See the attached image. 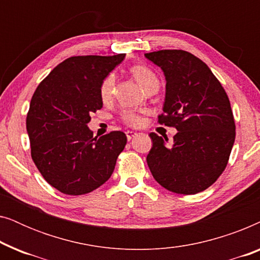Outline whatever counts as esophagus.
Returning <instances> with one entry per match:
<instances>
[{"label":"esophagus","instance_id":"esophagus-1","mask_svg":"<svg viewBox=\"0 0 260 260\" xmlns=\"http://www.w3.org/2000/svg\"><path fill=\"white\" fill-rule=\"evenodd\" d=\"M125 135H126V138H127V141H130L131 138H134L135 136H136L137 134L135 133V131H126Z\"/></svg>","mask_w":260,"mask_h":260}]
</instances>
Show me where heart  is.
I'll use <instances>...</instances> for the list:
<instances>
[{
  "label": "heart",
  "mask_w": 260,
  "mask_h": 260,
  "mask_svg": "<svg viewBox=\"0 0 260 260\" xmlns=\"http://www.w3.org/2000/svg\"><path fill=\"white\" fill-rule=\"evenodd\" d=\"M130 73L136 79L137 83L147 92L154 90V88H158L159 86V80L157 76L148 66L134 65L130 67ZM115 84L116 79L115 76H112V74L104 78V80L102 81L99 93H101V98L103 102H109L112 98L113 91H115ZM120 120L129 126H138L142 123L141 112L126 110V111H123L120 113Z\"/></svg>",
  "instance_id": "b5f03b06"
}]
</instances>
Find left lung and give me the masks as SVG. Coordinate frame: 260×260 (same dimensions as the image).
I'll use <instances>...</instances> for the list:
<instances>
[{"mask_svg": "<svg viewBox=\"0 0 260 260\" xmlns=\"http://www.w3.org/2000/svg\"><path fill=\"white\" fill-rule=\"evenodd\" d=\"M166 76V101L157 122L175 127L168 137L150 134L149 169L163 188L190 195L211 187L225 170L236 138L226 91L206 63L182 49L145 54Z\"/></svg>", "mask_w": 260, "mask_h": 260, "instance_id": "1", "label": "left lung"}]
</instances>
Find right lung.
Listing matches in <instances>:
<instances>
[{
    "mask_svg": "<svg viewBox=\"0 0 260 260\" xmlns=\"http://www.w3.org/2000/svg\"><path fill=\"white\" fill-rule=\"evenodd\" d=\"M124 56H71L31 97L26 119L31 158L44 179L63 194L83 195L101 187L125 147L122 131L98 138L87 127L92 113L103 108L102 81Z\"/></svg>",
    "mask_w": 260,
    "mask_h": 260,
    "instance_id": "obj_1",
    "label": "right lung"
}]
</instances>
